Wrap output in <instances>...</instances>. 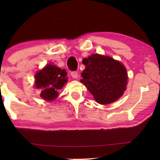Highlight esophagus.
Segmentation results:
<instances>
[{
    "mask_svg": "<svg viewBox=\"0 0 160 160\" xmlns=\"http://www.w3.org/2000/svg\"><path fill=\"white\" fill-rule=\"evenodd\" d=\"M71 74V76L73 78H78V72L77 71H72Z\"/></svg>",
    "mask_w": 160,
    "mask_h": 160,
    "instance_id": "obj_1",
    "label": "esophagus"
}]
</instances>
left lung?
Segmentation results:
<instances>
[{"instance_id": "left-lung-1", "label": "left lung", "mask_w": 160, "mask_h": 160, "mask_svg": "<svg viewBox=\"0 0 160 160\" xmlns=\"http://www.w3.org/2000/svg\"><path fill=\"white\" fill-rule=\"evenodd\" d=\"M85 69L83 83L98 103H111L119 98L126 89L128 73L118 61L108 56L92 54L82 60Z\"/></svg>"}]
</instances>
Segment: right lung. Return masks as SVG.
<instances>
[{"mask_svg":"<svg viewBox=\"0 0 160 160\" xmlns=\"http://www.w3.org/2000/svg\"><path fill=\"white\" fill-rule=\"evenodd\" d=\"M67 73L64 69L52 65H46L44 68L36 74V87L42 89L41 97L46 100H53L58 96L60 90L67 82Z\"/></svg>","mask_w":160,"mask_h":160,"instance_id":"right-lung-1","label":"right lung"}]
</instances>
